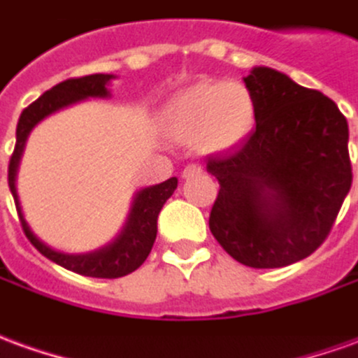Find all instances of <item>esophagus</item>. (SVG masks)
Masks as SVG:
<instances>
[{"label":"esophagus","mask_w":358,"mask_h":358,"mask_svg":"<svg viewBox=\"0 0 358 358\" xmlns=\"http://www.w3.org/2000/svg\"><path fill=\"white\" fill-rule=\"evenodd\" d=\"M201 172H203V169H201L199 164H187L186 169L182 171V178L189 180V178H194V176H199Z\"/></svg>","instance_id":"esophagus-1"}]
</instances>
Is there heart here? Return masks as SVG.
<instances>
[{
    "instance_id": "obj_1",
    "label": "heart",
    "mask_w": 358,
    "mask_h": 358,
    "mask_svg": "<svg viewBox=\"0 0 358 358\" xmlns=\"http://www.w3.org/2000/svg\"><path fill=\"white\" fill-rule=\"evenodd\" d=\"M256 124V104L236 81H201L178 92L164 110L169 136L201 153L229 151Z\"/></svg>"
}]
</instances>
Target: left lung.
I'll list each match as a JSON object with an SVG mask.
<instances>
[{"label":"left lung","mask_w":358,"mask_h":358,"mask_svg":"<svg viewBox=\"0 0 358 358\" xmlns=\"http://www.w3.org/2000/svg\"><path fill=\"white\" fill-rule=\"evenodd\" d=\"M244 85L256 129L205 161L221 184L209 229L244 266H291L326 240L351 189L349 126L331 99L277 69L254 67Z\"/></svg>","instance_id":"left-lung-1"}]
</instances>
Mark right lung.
<instances>
[{"label":"right lung","mask_w":358,"mask_h":358,"mask_svg":"<svg viewBox=\"0 0 358 358\" xmlns=\"http://www.w3.org/2000/svg\"><path fill=\"white\" fill-rule=\"evenodd\" d=\"M112 79H116V75H85L79 79H67L64 83L56 85L50 91L44 92L40 99L32 102L31 106L22 110L19 124H17V143H15V151L11 155V161H9V189L13 194L15 207H17V213L21 219L22 231L27 234V238L31 240L32 246L57 266L66 267L75 273L85 275V277H99V279L124 277V275L136 271L137 267L147 259L149 252L153 248L155 238H157L159 213H161L162 205L166 203V199L174 194V189L178 186V178L174 176V178H169L161 184L137 189L126 222H124L122 231L116 234V238L110 240L108 244H104L102 248L85 252V254L59 252V250L48 246L46 242H42L31 231L29 222L22 215L15 182H17V172H19L24 145H27V139L31 136L34 126L44 118H48L50 114L67 108L71 104H77V102L87 101V99H108V85Z\"/></svg>","instance_id":"obj_1"}]
</instances>
